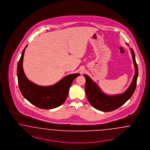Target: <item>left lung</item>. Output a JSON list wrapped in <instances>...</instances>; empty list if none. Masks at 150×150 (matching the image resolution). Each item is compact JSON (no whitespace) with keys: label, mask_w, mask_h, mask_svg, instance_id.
Returning <instances> with one entry per match:
<instances>
[{"label":"left lung","mask_w":150,"mask_h":150,"mask_svg":"<svg viewBox=\"0 0 150 150\" xmlns=\"http://www.w3.org/2000/svg\"><path fill=\"white\" fill-rule=\"evenodd\" d=\"M127 45L128 44L127 43ZM130 50L135 72L131 83L124 93L113 96L106 94L89 76L84 74V77L86 79L85 89L86 96L90 104L94 108L103 112L113 111L123 105L132 96L136 87L138 72L134 52L132 48H130Z\"/></svg>","instance_id":"left-lung-1"}]
</instances>
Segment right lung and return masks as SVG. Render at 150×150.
<instances>
[{"mask_svg": "<svg viewBox=\"0 0 150 150\" xmlns=\"http://www.w3.org/2000/svg\"><path fill=\"white\" fill-rule=\"evenodd\" d=\"M24 48L17 66L18 85L23 96L31 104L38 108L49 109L57 108L66 99L74 80L80 74L68 75L52 85L43 86L32 83L26 77L23 69Z\"/></svg>", "mask_w": 150, "mask_h": 150, "instance_id": "1", "label": "right lung"}]
</instances>
